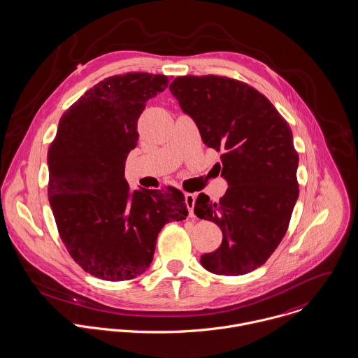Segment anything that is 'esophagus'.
<instances>
[{
  "mask_svg": "<svg viewBox=\"0 0 358 358\" xmlns=\"http://www.w3.org/2000/svg\"><path fill=\"white\" fill-rule=\"evenodd\" d=\"M195 195L194 194H185V203H187V208L189 210V215L194 217V208H195Z\"/></svg>",
  "mask_w": 358,
  "mask_h": 358,
  "instance_id": "34e87169",
  "label": "esophagus"
}]
</instances>
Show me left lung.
I'll list each match as a JSON object with an SVG mask.
<instances>
[{"label": "left lung", "instance_id": "8db88e82", "mask_svg": "<svg viewBox=\"0 0 358 358\" xmlns=\"http://www.w3.org/2000/svg\"><path fill=\"white\" fill-rule=\"evenodd\" d=\"M170 91L203 143L221 153L217 164L228 182L218 202L205 194L195 202V215L222 231L221 245L201 264L217 275L248 274L281 243L299 196L292 130L262 92L235 78L180 76Z\"/></svg>", "mask_w": 358, "mask_h": 358}]
</instances>
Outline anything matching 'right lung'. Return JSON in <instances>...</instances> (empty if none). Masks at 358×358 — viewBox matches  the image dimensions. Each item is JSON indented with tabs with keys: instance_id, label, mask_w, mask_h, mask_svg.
Returning a JSON list of instances; mask_svg holds the SVG:
<instances>
[{
	"instance_id": "obj_1",
	"label": "right lung",
	"mask_w": 358,
	"mask_h": 358,
	"mask_svg": "<svg viewBox=\"0 0 358 358\" xmlns=\"http://www.w3.org/2000/svg\"><path fill=\"white\" fill-rule=\"evenodd\" d=\"M167 85V76L152 73L103 78L62 115L48 148V199L59 236L73 260L96 278L141 275L164 224L188 215L180 189L133 192L124 178L138 117Z\"/></svg>"
}]
</instances>
